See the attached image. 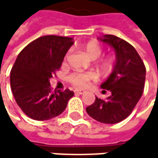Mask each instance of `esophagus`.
I'll use <instances>...</instances> for the list:
<instances>
[{"label":"esophagus","mask_w":158,"mask_h":158,"mask_svg":"<svg viewBox=\"0 0 158 158\" xmlns=\"http://www.w3.org/2000/svg\"><path fill=\"white\" fill-rule=\"evenodd\" d=\"M75 93L77 95H84L86 93V91L85 90H76L75 91Z\"/></svg>","instance_id":"obj_1"}]
</instances>
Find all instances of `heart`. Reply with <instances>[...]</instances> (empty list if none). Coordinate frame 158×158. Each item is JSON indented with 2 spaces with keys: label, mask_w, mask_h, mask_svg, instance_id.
<instances>
[{
  "label": "heart",
  "mask_w": 158,
  "mask_h": 158,
  "mask_svg": "<svg viewBox=\"0 0 158 158\" xmlns=\"http://www.w3.org/2000/svg\"><path fill=\"white\" fill-rule=\"evenodd\" d=\"M83 50L87 57H89L92 60L98 59L102 53V48L101 46L96 41H90L88 44H86L83 46ZM112 66V60L110 59L103 60L100 62V67L103 70H108L111 68ZM96 78V74L93 72H77V73H73L69 76L68 80L69 81L75 85L76 87L82 88L87 85V83Z\"/></svg>",
  "instance_id": "b5f03b06"
}]
</instances>
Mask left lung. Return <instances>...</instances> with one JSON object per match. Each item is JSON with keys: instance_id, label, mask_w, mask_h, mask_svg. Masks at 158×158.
<instances>
[{"instance_id": "left-lung-1", "label": "left lung", "mask_w": 158, "mask_h": 158, "mask_svg": "<svg viewBox=\"0 0 158 158\" xmlns=\"http://www.w3.org/2000/svg\"><path fill=\"white\" fill-rule=\"evenodd\" d=\"M99 40L109 44L116 53L113 70L100 87L111 92L106 100L96 97L92 105L86 108L91 118L107 124L122 121L133 112L140 99L145 83L146 68L136 50L126 40L104 35Z\"/></svg>"}]
</instances>
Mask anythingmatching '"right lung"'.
<instances>
[{"mask_svg":"<svg viewBox=\"0 0 158 158\" xmlns=\"http://www.w3.org/2000/svg\"><path fill=\"white\" fill-rule=\"evenodd\" d=\"M72 38L44 36L25 46L10 72V84L17 104L30 118L47 120L65 110L73 91L52 92L50 78L61 66Z\"/></svg>","mask_w":158,"mask_h":158,"instance_id":"add662e5","label":"right lung"}]
</instances>
